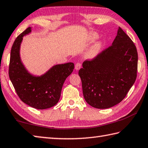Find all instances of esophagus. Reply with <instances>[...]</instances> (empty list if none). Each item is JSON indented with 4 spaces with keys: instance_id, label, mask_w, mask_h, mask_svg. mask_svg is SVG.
<instances>
[{
    "instance_id": "esophagus-1",
    "label": "esophagus",
    "mask_w": 148,
    "mask_h": 148,
    "mask_svg": "<svg viewBox=\"0 0 148 148\" xmlns=\"http://www.w3.org/2000/svg\"><path fill=\"white\" fill-rule=\"evenodd\" d=\"M81 64L80 63H77L76 65H75V69H76V71H78L81 68Z\"/></svg>"
}]
</instances>
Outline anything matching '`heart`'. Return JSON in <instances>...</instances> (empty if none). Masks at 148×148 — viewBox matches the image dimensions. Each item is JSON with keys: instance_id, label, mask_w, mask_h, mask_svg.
<instances>
[{"instance_id": "b5f03b06", "label": "heart", "mask_w": 148, "mask_h": 148, "mask_svg": "<svg viewBox=\"0 0 148 148\" xmlns=\"http://www.w3.org/2000/svg\"><path fill=\"white\" fill-rule=\"evenodd\" d=\"M99 38V35L95 32H90L87 37V41L88 42H93L95 41L97 39ZM102 48V42L99 41L94 43L93 45L91 46L86 53V56L89 58H94L96 56L99 55V53L101 51Z\"/></svg>"}]
</instances>
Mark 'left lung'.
<instances>
[{
	"instance_id": "1",
	"label": "left lung",
	"mask_w": 148,
	"mask_h": 148,
	"mask_svg": "<svg viewBox=\"0 0 148 148\" xmlns=\"http://www.w3.org/2000/svg\"><path fill=\"white\" fill-rule=\"evenodd\" d=\"M138 55L132 40L120 27L112 45L79 71L84 100L97 109L121 102L137 77Z\"/></svg>"
}]
</instances>
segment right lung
Returning <instances> with one entry per match:
<instances>
[{"instance_id":"right-lung-1","label":"right lung","mask_w":148,"mask_h":148,"mask_svg":"<svg viewBox=\"0 0 148 148\" xmlns=\"http://www.w3.org/2000/svg\"><path fill=\"white\" fill-rule=\"evenodd\" d=\"M29 27L19 36L12 45L9 76L18 97L26 104L37 109H46L59 101L65 79L74 70L72 62L53 65L45 73L35 75L25 67L20 55L23 37L32 32Z\"/></svg>"}]
</instances>
